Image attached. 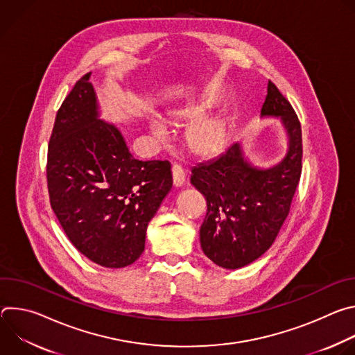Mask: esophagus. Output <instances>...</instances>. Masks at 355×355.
Instances as JSON below:
<instances>
[{
  "instance_id": "34e87169",
  "label": "esophagus",
  "mask_w": 355,
  "mask_h": 355,
  "mask_svg": "<svg viewBox=\"0 0 355 355\" xmlns=\"http://www.w3.org/2000/svg\"><path fill=\"white\" fill-rule=\"evenodd\" d=\"M173 182L175 187H181L185 182V171L180 164H173Z\"/></svg>"
}]
</instances>
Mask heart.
Here are the masks:
<instances>
[{
    "label": "heart",
    "mask_w": 355,
    "mask_h": 355,
    "mask_svg": "<svg viewBox=\"0 0 355 355\" xmlns=\"http://www.w3.org/2000/svg\"><path fill=\"white\" fill-rule=\"evenodd\" d=\"M153 133L159 139L167 136V130L160 123H153ZM226 140V128L220 121L204 122L192 129L188 141L195 153L200 156H212L223 147Z\"/></svg>",
    "instance_id": "1"
}]
</instances>
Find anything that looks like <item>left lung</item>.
I'll list each match as a JSON object with an SVG mask.
<instances>
[{
    "mask_svg": "<svg viewBox=\"0 0 355 355\" xmlns=\"http://www.w3.org/2000/svg\"><path fill=\"white\" fill-rule=\"evenodd\" d=\"M263 116H281L289 137L285 159L268 170L250 166L239 143L192 168L191 184L207 199L200 247L219 267H244L271 247L302 174V129L289 101L268 81Z\"/></svg>",
    "mask_w": 355,
    "mask_h": 355,
    "instance_id": "8db88e82",
    "label": "left lung"
}]
</instances>
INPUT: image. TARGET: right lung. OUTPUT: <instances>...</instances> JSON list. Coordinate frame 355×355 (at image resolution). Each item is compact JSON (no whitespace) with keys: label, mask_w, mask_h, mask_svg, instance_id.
Segmentation results:
<instances>
[{"label":"right lung","mask_w":355,"mask_h":355,"mask_svg":"<svg viewBox=\"0 0 355 355\" xmlns=\"http://www.w3.org/2000/svg\"><path fill=\"white\" fill-rule=\"evenodd\" d=\"M91 73L58 111L47 148L50 207L73 245L107 268L133 264L173 187L168 162H139L121 132L98 118Z\"/></svg>","instance_id":"add662e5"}]
</instances>
